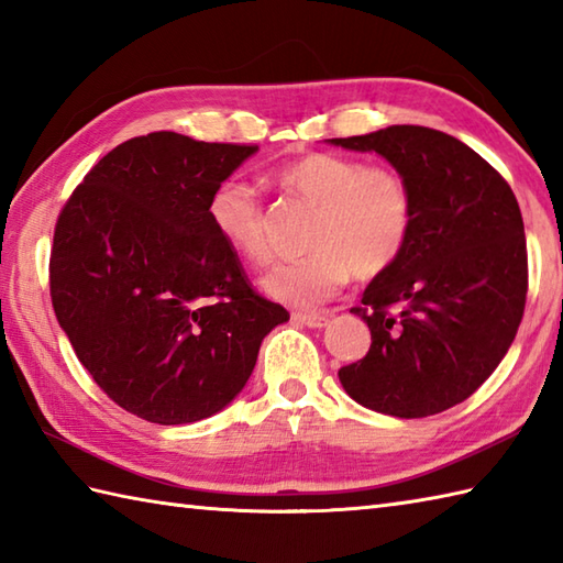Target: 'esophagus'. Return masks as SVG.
Masks as SVG:
<instances>
[{
	"label": "esophagus",
	"mask_w": 563,
	"mask_h": 563,
	"mask_svg": "<svg viewBox=\"0 0 563 563\" xmlns=\"http://www.w3.org/2000/svg\"><path fill=\"white\" fill-rule=\"evenodd\" d=\"M292 319L297 321V324L309 327V329H324L329 324L327 314H302V312H297V314H292Z\"/></svg>",
	"instance_id": "34e87169"
}]
</instances>
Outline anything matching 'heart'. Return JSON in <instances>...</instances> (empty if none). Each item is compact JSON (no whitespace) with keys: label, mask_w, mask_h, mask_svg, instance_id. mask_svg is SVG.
Masks as SVG:
<instances>
[{"label":"heart","mask_w":563,"mask_h":563,"mask_svg":"<svg viewBox=\"0 0 563 563\" xmlns=\"http://www.w3.org/2000/svg\"><path fill=\"white\" fill-rule=\"evenodd\" d=\"M280 184L319 206L314 254L285 261L261 280L273 300L312 309L353 278H377L404 254L413 224V198L387 166H365L341 154L312 152L280 172ZM208 220L222 242L251 263L271 256L268 214L254 186L227 178L208 200Z\"/></svg>","instance_id":"obj_1"}]
</instances>
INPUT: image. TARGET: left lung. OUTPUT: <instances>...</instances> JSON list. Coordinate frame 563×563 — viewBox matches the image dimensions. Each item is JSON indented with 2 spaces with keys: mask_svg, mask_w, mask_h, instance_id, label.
<instances>
[{
  "mask_svg": "<svg viewBox=\"0 0 563 563\" xmlns=\"http://www.w3.org/2000/svg\"><path fill=\"white\" fill-rule=\"evenodd\" d=\"M327 142L379 154L413 198L404 254L351 309L373 343L339 369L341 385L377 413L445 411L492 377L518 333L528 295L518 200L492 164L440 130L389 125Z\"/></svg>",
  "mask_w": 563,
  "mask_h": 563,
  "instance_id": "8db88e82",
  "label": "left lung"
}]
</instances>
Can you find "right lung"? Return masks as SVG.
<instances>
[{
  "mask_svg": "<svg viewBox=\"0 0 563 563\" xmlns=\"http://www.w3.org/2000/svg\"><path fill=\"white\" fill-rule=\"evenodd\" d=\"M258 147L150 133L111 150L57 218L51 297L93 382L159 426L222 411L290 314L251 290L208 220Z\"/></svg>",
  "mask_w": 563,
  "mask_h": 563,
  "instance_id": "add662e5",
  "label": "right lung"
}]
</instances>
